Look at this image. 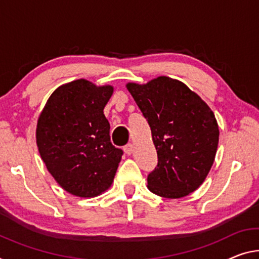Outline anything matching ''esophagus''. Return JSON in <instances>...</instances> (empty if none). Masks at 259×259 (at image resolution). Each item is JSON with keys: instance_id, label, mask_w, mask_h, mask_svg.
Segmentation results:
<instances>
[{"instance_id": "esophagus-1", "label": "esophagus", "mask_w": 259, "mask_h": 259, "mask_svg": "<svg viewBox=\"0 0 259 259\" xmlns=\"http://www.w3.org/2000/svg\"><path fill=\"white\" fill-rule=\"evenodd\" d=\"M133 149H134V146L132 145V143H128V145L125 146L124 152H125L127 155H131V154L133 153Z\"/></svg>"}]
</instances>
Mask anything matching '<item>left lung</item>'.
<instances>
[{
  "label": "left lung",
  "instance_id": "1",
  "mask_svg": "<svg viewBox=\"0 0 259 259\" xmlns=\"http://www.w3.org/2000/svg\"><path fill=\"white\" fill-rule=\"evenodd\" d=\"M127 90L147 119L158 163L147 188L157 196H189L207 177L219 145V126L210 107L176 78L158 76Z\"/></svg>",
  "mask_w": 259,
  "mask_h": 259
}]
</instances>
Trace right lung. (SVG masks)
Returning a JSON list of instances; mask_svg holds the SVG:
<instances>
[{"mask_svg": "<svg viewBox=\"0 0 259 259\" xmlns=\"http://www.w3.org/2000/svg\"><path fill=\"white\" fill-rule=\"evenodd\" d=\"M110 84L79 78L55 89L39 114L35 142L55 182L78 198H94L112 185L122 150L110 140L104 107Z\"/></svg>", "mask_w": 259, "mask_h": 259, "instance_id": "obj_1", "label": "right lung"}]
</instances>
